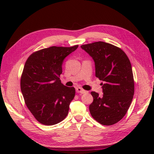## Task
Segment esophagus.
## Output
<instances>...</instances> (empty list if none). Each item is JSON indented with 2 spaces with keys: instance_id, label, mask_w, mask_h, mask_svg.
Here are the masks:
<instances>
[{
  "instance_id": "34e87169",
  "label": "esophagus",
  "mask_w": 154,
  "mask_h": 154,
  "mask_svg": "<svg viewBox=\"0 0 154 154\" xmlns=\"http://www.w3.org/2000/svg\"><path fill=\"white\" fill-rule=\"evenodd\" d=\"M76 92H78V93H81V94H85V93L87 92V91L84 90L80 87H77L76 88Z\"/></svg>"
}]
</instances>
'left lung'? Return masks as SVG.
Listing matches in <instances>:
<instances>
[{
  "mask_svg": "<svg viewBox=\"0 0 154 154\" xmlns=\"http://www.w3.org/2000/svg\"><path fill=\"white\" fill-rule=\"evenodd\" d=\"M95 64L96 77L103 81V96L92 92L93 102L89 106L92 118L110 126L124 118L130 107L134 92L130 62L120 48L98 41L81 46Z\"/></svg>",
  "mask_w": 154,
  "mask_h": 154,
  "instance_id": "8db88e82",
  "label": "left lung"
}]
</instances>
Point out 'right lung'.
I'll return each instance as SVG.
<instances>
[{"mask_svg": "<svg viewBox=\"0 0 154 154\" xmlns=\"http://www.w3.org/2000/svg\"><path fill=\"white\" fill-rule=\"evenodd\" d=\"M77 48L50 47L31 54L26 62L21 91L28 109L41 124H56L69 113L75 90L62 84L60 75L64 58Z\"/></svg>", "mask_w": 154, "mask_h": 154, "instance_id": "obj_1", "label": "right lung"}]
</instances>
